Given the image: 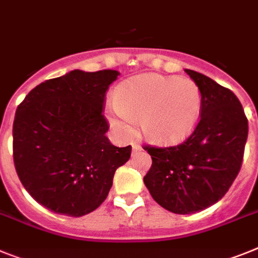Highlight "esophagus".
Returning a JSON list of instances; mask_svg holds the SVG:
<instances>
[{
    "label": "esophagus",
    "instance_id": "1",
    "mask_svg": "<svg viewBox=\"0 0 258 258\" xmlns=\"http://www.w3.org/2000/svg\"><path fill=\"white\" fill-rule=\"evenodd\" d=\"M140 151H142V147L139 146V144H133V153H138V152H140Z\"/></svg>",
    "mask_w": 258,
    "mask_h": 258
}]
</instances>
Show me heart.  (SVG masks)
Returning <instances> with one entry per match:
<instances>
[{
  "instance_id": "heart-1",
  "label": "heart",
  "mask_w": 258,
  "mask_h": 258,
  "mask_svg": "<svg viewBox=\"0 0 258 258\" xmlns=\"http://www.w3.org/2000/svg\"><path fill=\"white\" fill-rule=\"evenodd\" d=\"M116 110L110 124L118 135L134 134L140 122L143 135L157 146H174L189 138L198 124L202 94L186 77L144 75L124 81L115 92Z\"/></svg>"
}]
</instances>
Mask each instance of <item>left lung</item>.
<instances>
[{
  "mask_svg": "<svg viewBox=\"0 0 258 258\" xmlns=\"http://www.w3.org/2000/svg\"><path fill=\"white\" fill-rule=\"evenodd\" d=\"M202 94L199 122L174 147L146 146L152 166L144 183L160 206L174 214H194L224 197L237 177L248 138V119L229 89L185 69Z\"/></svg>",
  "mask_w": 258,
  "mask_h": 258,
  "instance_id": "8db88e82",
  "label": "left lung"
}]
</instances>
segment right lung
Wrapping results in <instances>:
<instances>
[{"mask_svg": "<svg viewBox=\"0 0 258 258\" xmlns=\"http://www.w3.org/2000/svg\"><path fill=\"white\" fill-rule=\"evenodd\" d=\"M119 76L80 69L39 84L13 124L17 174L36 202L56 214L86 215L101 206L131 146H112L103 116L106 92Z\"/></svg>", "mask_w": 258, "mask_h": 258, "instance_id": "obj_1", "label": "right lung"}]
</instances>
